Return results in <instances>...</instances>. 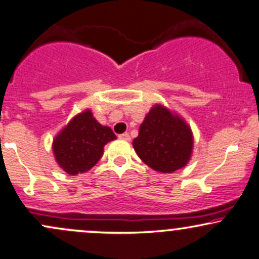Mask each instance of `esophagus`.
I'll return each instance as SVG.
<instances>
[{
    "label": "esophagus",
    "instance_id": "esophagus-1",
    "mask_svg": "<svg viewBox=\"0 0 259 259\" xmlns=\"http://www.w3.org/2000/svg\"><path fill=\"white\" fill-rule=\"evenodd\" d=\"M118 138H120V139H123V141H130L131 137H130L128 133H122V135L118 136Z\"/></svg>",
    "mask_w": 259,
    "mask_h": 259
}]
</instances>
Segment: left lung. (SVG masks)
Masks as SVG:
<instances>
[{
	"mask_svg": "<svg viewBox=\"0 0 259 259\" xmlns=\"http://www.w3.org/2000/svg\"><path fill=\"white\" fill-rule=\"evenodd\" d=\"M194 138L179 115L156 104L148 112L133 139V148L143 162L157 172L172 173L189 162Z\"/></svg>",
	"mask_w": 259,
	"mask_h": 259,
	"instance_id": "left-lung-1",
	"label": "left lung"
}]
</instances>
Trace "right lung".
I'll return each mask as SVG.
<instances>
[{"label": "right lung", "instance_id": "add662e5", "mask_svg": "<svg viewBox=\"0 0 259 259\" xmlns=\"http://www.w3.org/2000/svg\"><path fill=\"white\" fill-rule=\"evenodd\" d=\"M114 139L110 127L102 126L87 109L58 133L52 149L59 167L76 176L92 168L103 156L104 145Z\"/></svg>", "mask_w": 259, "mask_h": 259}]
</instances>
